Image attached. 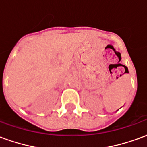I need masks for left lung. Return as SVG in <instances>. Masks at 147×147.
I'll return each mask as SVG.
<instances>
[{
    "label": "left lung",
    "instance_id": "1",
    "mask_svg": "<svg viewBox=\"0 0 147 147\" xmlns=\"http://www.w3.org/2000/svg\"><path fill=\"white\" fill-rule=\"evenodd\" d=\"M127 72H128V71H127Z\"/></svg>",
    "mask_w": 147,
    "mask_h": 147
}]
</instances>
